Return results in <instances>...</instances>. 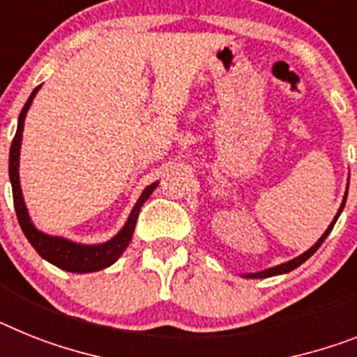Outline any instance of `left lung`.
<instances>
[{
	"mask_svg": "<svg viewBox=\"0 0 357 357\" xmlns=\"http://www.w3.org/2000/svg\"><path fill=\"white\" fill-rule=\"evenodd\" d=\"M347 192H349V187H347ZM347 192H345V197H343V203H341L340 211H337L336 218H334V221H332V223L328 225V229L325 230V234H323L321 238L317 239V243L314 245V247H310V248H308V250H307V252H303V254H301V256L294 257V259H290V261H287V263H281V265H278V266H272V268H266V271L256 272V274H245V278H271V275H278V274H287V272L294 271V268H298V266L301 265V263H305V261H307L308 257L312 256V254L316 252L317 248L321 247V243H323V241H325V239H326V236L331 234V230L334 229V225H336L337 218H340V214H341V212H343V206H345V202H347Z\"/></svg>",
	"mask_w": 357,
	"mask_h": 357,
	"instance_id": "1",
	"label": "left lung"
}]
</instances>
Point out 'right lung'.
<instances>
[{"label": "right lung", "mask_w": 357, "mask_h": 357, "mask_svg": "<svg viewBox=\"0 0 357 357\" xmlns=\"http://www.w3.org/2000/svg\"><path fill=\"white\" fill-rule=\"evenodd\" d=\"M40 86H36L32 91L31 98L26 100L25 107L21 109L20 119H17V130L16 136L12 139L10 145V155H8V176H10L12 183V197H14V208H16L17 221H20V227L23 230V234L26 236V239L31 241L32 247L36 248V252L40 254L43 259H47L52 265L59 266L63 271L76 272V274H86V272H96L101 271V268H107V266L112 265L116 259L123 254V250L128 247L130 239H132L134 229H136L137 214L142 211L143 203L149 199L154 188L158 187V181L143 190V194L139 196L137 203L134 205L132 212L128 215L127 223L119 230L118 234L114 236L110 241L100 245H82L74 243L70 239L59 238V236H49L38 230L32 225L31 218H29V211H26L25 202H23V194H21L20 187V146H21V137H23V125H25V116L26 110L31 109L32 100L34 96L38 94Z\"/></svg>", "instance_id": "obj_1"}]
</instances>
